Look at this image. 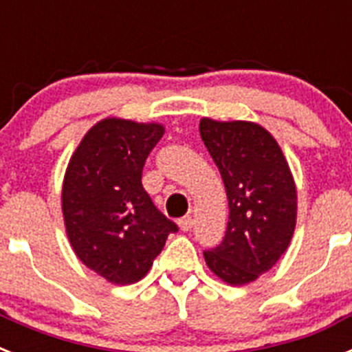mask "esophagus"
Returning <instances> with one entry per match:
<instances>
[{"label": "esophagus", "mask_w": 352, "mask_h": 352, "mask_svg": "<svg viewBox=\"0 0 352 352\" xmlns=\"http://www.w3.org/2000/svg\"><path fill=\"white\" fill-rule=\"evenodd\" d=\"M178 226H179V229H182L183 232L190 231V229H192V226H194V219H192L190 214H186V217H183V219L179 220V222H178Z\"/></svg>", "instance_id": "esophagus-1"}]
</instances>
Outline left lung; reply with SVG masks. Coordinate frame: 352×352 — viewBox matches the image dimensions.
Segmentation results:
<instances>
[{
	"instance_id": "1",
	"label": "left lung",
	"mask_w": 352,
	"mask_h": 352,
	"mask_svg": "<svg viewBox=\"0 0 352 352\" xmlns=\"http://www.w3.org/2000/svg\"><path fill=\"white\" fill-rule=\"evenodd\" d=\"M199 132L229 201L226 236L204 252V261L226 284H250L291 243L298 213L294 178L278 142L257 123L203 118Z\"/></svg>"
}]
</instances>
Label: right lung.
<instances>
[{"mask_svg": "<svg viewBox=\"0 0 352 352\" xmlns=\"http://www.w3.org/2000/svg\"><path fill=\"white\" fill-rule=\"evenodd\" d=\"M166 129L105 118L86 132L68 162L61 190L65 229L76 256L116 285L144 278L178 226L142 186V167Z\"/></svg>", "mask_w": 352, "mask_h": 352, "instance_id": "1", "label": "right lung"}]
</instances>
